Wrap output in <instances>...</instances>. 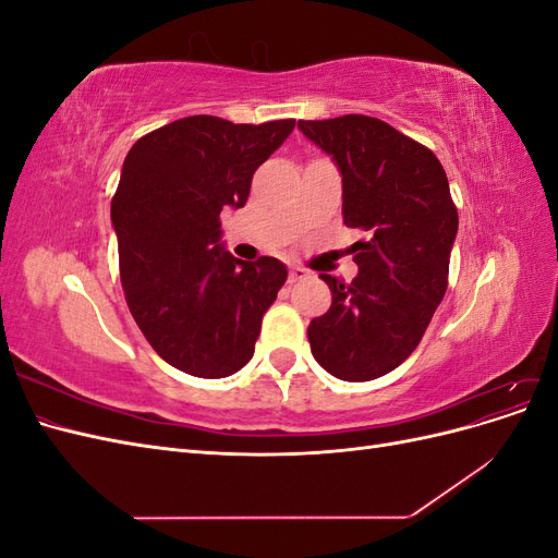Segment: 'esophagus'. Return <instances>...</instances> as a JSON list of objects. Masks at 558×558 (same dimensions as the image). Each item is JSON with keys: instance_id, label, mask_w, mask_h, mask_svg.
I'll list each match as a JSON object with an SVG mask.
<instances>
[{"instance_id": "obj_1", "label": "esophagus", "mask_w": 558, "mask_h": 558, "mask_svg": "<svg viewBox=\"0 0 558 558\" xmlns=\"http://www.w3.org/2000/svg\"><path fill=\"white\" fill-rule=\"evenodd\" d=\"M310 275H307V269H302V267H293L291 269V275H289V283H298V281H302V279H307Z\"/></svg>"}]
</instances>
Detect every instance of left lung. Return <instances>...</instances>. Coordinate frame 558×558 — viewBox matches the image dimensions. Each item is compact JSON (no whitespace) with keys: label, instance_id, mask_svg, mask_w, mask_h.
<instances>
[{"label":"left lung","instance_id":"8db88e82","mask_svg":"<svg viewBox=\"0 0 558 558\" xmlns=\"http://www.w3.org/2000/svg\"><path fill=\"white\" fill-rule=\"evenodd\" d=\"M342 174V216L365 238L351 246L359 275L330 286V310L307 337L337 379L369 381L418 347L447 291L459 211L430 148L373 116L298 121Z\"/></svg>","mask_w":558,"mask_h":558}]
</instances>
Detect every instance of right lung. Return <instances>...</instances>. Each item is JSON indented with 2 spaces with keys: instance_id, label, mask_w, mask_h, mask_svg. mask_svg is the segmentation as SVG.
Wrapping results in <instances>:
<instances>
[{
  "instance_id": "right-lung-1",
  "label": "right lung",
  "mask_w": 558,
  "mask_h": 558,
  "mask_svg": "<svg viewBox=\"0 0 558 558\" xmlns=\"http://www.w3.org/2000/svg\"><path fill=\"white\" fill-rule=\"evenodd\" d=\"M293 128V118L234 125L189 116L144 134L123 162L111 223L128 307L158 356L185 375L242 369L289 277L277 258L228 253L221 211L246 205L253 172Z\"/></svg>"
}]
</instances>
